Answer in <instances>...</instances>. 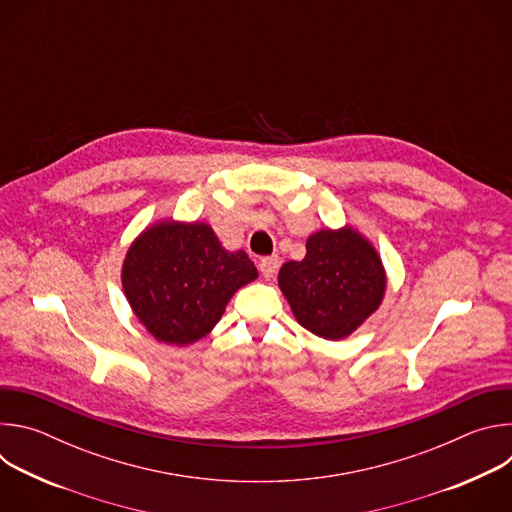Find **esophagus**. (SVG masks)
Masks as SVG:
<instances>
[{
  "label": "esophagus",
  "mask_w": 512,
  "mask_h": 512,
  "mask_svg": "<svg viewBox=\"0 0 512 512\" xmlns=\"http://www.w3.org/2000/svg\"><path fill=\"white\" fill-rule=\"evenodd\" d=\"M277 267H279V259H277L275 255L259 259V271H261V275H263L265 279H271V277H275V273H277Z\"/></svg>",
  "instance_id": "obj_1"
}]
</instances>
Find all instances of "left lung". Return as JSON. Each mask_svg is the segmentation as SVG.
<instances>
[{
	"instance_id": "8db88e82",
	"label": "left lung",
	"mask_w": 512,
	"mask_h": 512,
	"mask_svg": "<svg viewBox=\"0 0 512 512\" xmlns=\"http://www.w3.org/2000/svg\"><path fill=\"white\" fill-rule=\"evenodd\" d=\"M387 277L373 245L350 227L318 231L302 261L279 269V287L296 320L316 336L340 340L381 304Z\"/></svg>"
}]
</instances>
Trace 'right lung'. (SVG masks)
Wrapping results in <instances>:
<instances>
[{"label":"right lung","instance_id":"1","mask_svg":"<svg viewBox=\"0 0 512 512\" xmlns=\"http://www.w3.org/2000/svg\"><path fill=\"white\" fill-rule=\"evenodd\" d=\"M123 289L154 338L190 344L221 320L235 291L257 277L245 251L223 249L202 223H160L129 247Z\"/></svg>","mask_w":512,"mask_h":512}]
</instances>
